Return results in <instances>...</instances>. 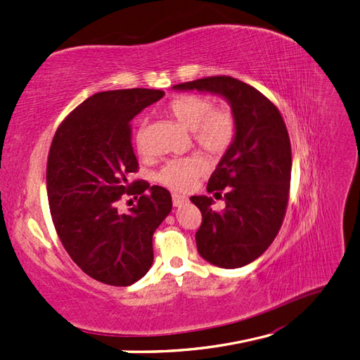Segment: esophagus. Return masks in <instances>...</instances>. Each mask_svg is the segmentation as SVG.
<instances>
[{"instance_id":"obj_1","label":"esophagus","mask_w":360,"mask_h":360,"mask_svg":"<svg viewBox=\"0 0 360 360\" xmlns=\"http://www.w3.org/2000/svg\"><path fill=\"white\" fill-rule=\"evenodd\" d=\"M172 199H173V205H174V207H181L182 204H186V202L188 200L186 196L176 195V193H174V195L172 196Z\"/></svg>"}]
</instances>
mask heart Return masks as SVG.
<instances>
[{"label": "heart", "instance_id": "b5f03b06", "mask_svg": "<svg viewBox=\"0 0 360 360\" xmlns=\"http://www.w3.org/2000/svg\"><path fill=\"white\" fill-rule=\"evenodd\" d=\"M169 114L193 132V140L208 155H222L233 144L237 132L236 117L229 109H214L213 101L196 94L179 96L170 101ZM138 153H144L146 136L140 129L135 136ZM205 170V162L199 156H187L165 161L156 172V181L174 191L190 188Z\"/></svg>", "mask_w": 360, "mask_h": 360}]
</instances>
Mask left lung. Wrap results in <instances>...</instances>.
I'll return each mask as SVG.
<instances>
[{"mask_svg": "<svg viewBox=\"0 0 360 360\" xmlns=\"http://www.w3.org/2000/svg\"><path fill=\"white\" fill-rule=\"evenodd\" d=\"M173 89L224 97L236 117L234 141L207 186L208 193L225 200V208L214 211L208 196L190 200L202 213L199 255L219 268H242L268 250L283 224L292 170L288 129L269 98L229 76L186 82Z\"/></svg>", "mask_w": 360, "mask_h": 360, "instance_id": "8db88e82", "label": "left lung"}]
</instances>
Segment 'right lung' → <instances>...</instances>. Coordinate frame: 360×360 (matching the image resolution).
Masks as SVG:
<instances>
[{"label": "right lung", "mask_w": 360, "mask_h": 360, "mask_svg": "<svg viewBox=\"0 0 360 360\" xmlns=\"http://www.w3.org/2000/svg\"><path fill=\"white\" fill-rule=\"evenodd\" d=\"M162 96L144 88L97 92L63 120L51 141L47 195L54 228L72 262L105 284L143 278L153 263L152 236L172 211L167 190L127 181L138 170L129 123ZM124 192L141 199L118 214Z\"/></svg>", "instance_id": "add662e5"}]
</instances>
